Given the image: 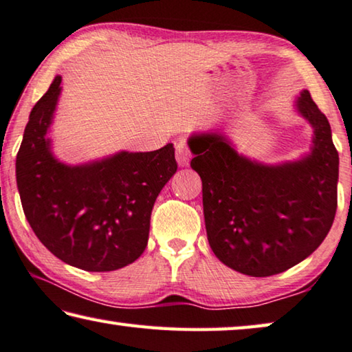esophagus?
<instances>
[{
    "mask_svg": "<svg viewBox=\"0 0 352 352\" xmlns=\"http://www.w3.org/2000/svg\"><path fill=\"white\" fill-rule=\"evenodd\" d=\"M175 158H177V163L178 166L185 167L189 164V160H191V153H189L188 147L185 144H178L175 147Z\"/></svg>",
    "mask_w": 352,
    "mask_h": 352,
    "instance_id": "34e87169",
    "label": "esophagus"
}]
</instances>
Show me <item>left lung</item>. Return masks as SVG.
<instances>
[{
	"mask_svg": "<svg viewBox=\"0 0 352 352\" xmlns=\"http://www.w3.org/2000/svg\"><path fill=\"white\" fill-rule=\"evenodd\" d=\"M314 128L310 152L265 164L236 152L219 130L194 133L191 167L202 178L206 236L226 266L252 277L274 276L324 241L337 211L338 152L327 117L309 91L294 102Z\"/></svg>",
	"mask_w": 352,
	"mask_h": 352,
	"instance_id": "obj_1",
	"label": "left lung"
}]
</instances>
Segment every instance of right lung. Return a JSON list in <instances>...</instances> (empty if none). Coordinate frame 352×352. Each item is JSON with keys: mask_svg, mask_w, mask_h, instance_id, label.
Returning <instances> with one entry per match:
<instances>
[{"mask_svg": "<svg viewBox=\"0 0 352 352\" xmlns=\"http://www.w3.org/2000/svg\"><path fill=\"white\" fill-rule=\"evenodd\" d=\"M59 75L34 104L16 153L15 175L28 222L50 252L91 272L120 270L147 248L155 200L177 172L172 144L117 152L85 164L56 158L48 138Z\"/></svg>", "mask_w": 352, "mask_h": 352, "instance_id": "right-lung-1", "label": "right lung"}]
</instances>
